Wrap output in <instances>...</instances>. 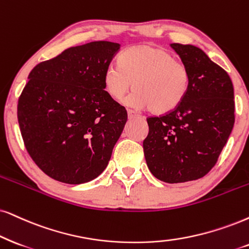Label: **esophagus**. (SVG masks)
Instances as JSON below:
<instances>
[{
  "instance_id": "obj_1",
  "label": "esophagus",
  "mask_w": 249,
  "mask_h": 249,
  "mask_svg": "<svg viewBox=\"0 0 249 249\" xmlns=\"http://www.w3.org/2000/svg\"><path fill=\"white\" fill-rule=\"evenodd\" d=\"M127 117L128 119H133V118L139 117V115H138L137 112H134L133 110H127Z\"/></svg>"
}]
</instances>
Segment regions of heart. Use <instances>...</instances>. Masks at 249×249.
I'll list each match as a JSON object with an SVG mask.
<instances>
[{"instance_id":"1","label":"heart","mask_w":249,"mask_h":249,"mask_svg":"<svg viewBox=\"0 0 249 249\" xmlns=\"http://www.w3.org/2000/svg\"><path fill=\"white\" fill-rule=\"evenodd\" d=\"M169 50L149 45L130 47L110 64L103 86L112 100H121L132 86L128 102L155 115H165L181 105L190 89L187 69Z\"/></svg>"}]
</instances>
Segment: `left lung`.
<instances>
[{
    "label": "left lung",
    "mask_w": 249,
    "mask_h": 249,
    "mask_svg": "<svg viewBox=\"0 0 249 249\" xmlns=\"http://www.w3.org/2000/svg\"><path fill=\"white\" fill-rule=\"evenodd\" d=\"M190 74V89L174 111L147 119L148 169L177 184L202 178L216 164L234 125V92L228 72L202 49L171 43Z\"/></svg>",
    "instance_id": "8db88e82"
}]
</instances>
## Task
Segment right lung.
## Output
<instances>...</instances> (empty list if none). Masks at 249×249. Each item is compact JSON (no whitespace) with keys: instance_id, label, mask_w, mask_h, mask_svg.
<instances>
[{"instance_id":"right-lung-1","label":"right lung","mask_w":249,"mask_h":249,"mask_svg":"<svg viewBox=\"0 0 249 249\" xmlns=\"http://www.w3.org/2000/svg\"><path fill=\"white\" fill-rule=\"evenodd\" d=\"M119 43L93 41L37 64L18 101L25 147L47 176L79 185L105 171L127 112L103 86Z\"/></svg>"}]
</instances>
